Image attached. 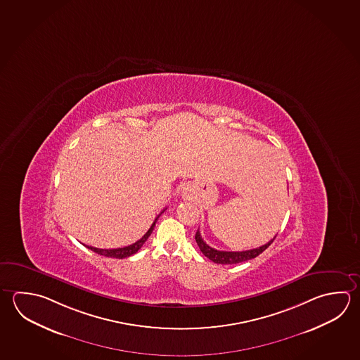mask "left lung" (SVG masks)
Listing matches in <instances>:
<instances>
[{"mask_svg":"<svg viewBox=\"0 0 360 360\" xmlns=\"http://www.w3.org/2000/svg\"><path fill=\"white\" fill-rule=\"evenodd\" d=\"M275 237L273 240H270L268 243L260 246V248L246 250V251H219V250L213 249V248H210V245H207L203 241L199 231H196L195 241L200 251L203 252L204 256H207L212 262H216V264H223V265H232V264L248 262V260H251V259H254L256 256L260 255L262 251H265L273 243Z\"/></svg>","mask_w":360,"mask_h":360,"instance_id":"1","label":"left lung"}]
</instances>
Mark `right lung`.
I'll return each instance as SVG.
<instances>
[{"label":"right lung","instance_id":"obj_1","mask_svg":"<svg viewBox=\"0 0 360 360\" xmlns=\"http://www.w3.org/2000/svg\"><path fill=\"white\" fill-rule=\"evenodd\" d=\"M164 210L161 212V213H164ZM161 213L156 217V219H155V222L152 223V226H150V229L146 232V235L141 238V240H138L137 242H134V243H131L129 246H125V248H119V249H96V248H92V246H86L87 249L92 250L94 252H96L98 255L106 256V257H115V259H124V257H128V256L134 255L136 252H137L138 250L141 249L142 246H143L144 242L147 241V238L150 237V233H152V231L155 229V224H156L157 219H158V217L161 216Z\"/></svg>","mask_w":360,"mask_h":360}]
</instances>
